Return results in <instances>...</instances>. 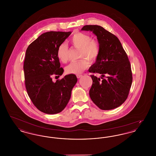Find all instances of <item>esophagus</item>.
Returning a JSON list of instances; mask_svg holds the SVG:
<instances>
[{
	"label": "esophagus",
	"instance_id": "34e87169",
	"mask_svg": "<svg viewBox=\"0 0 156 156\" xmlns=\"http://www.w3.org/2000/svg\"><path fill=\"white\" fill-rule=\"evenodd\" d=\"M82 76V74H77L76 75V77L78 78H81Z\"/></svg>",
	"mask_w": 156,
	"mask_h": 156
}]
</instances>
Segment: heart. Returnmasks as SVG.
I'll return each mask as SVG.
<instances>
[{"label": "heart", "instance_id": "b5f03b06", "mask_svg": "<svg viewBox=\"0 0 156 156\" xmlns=\"http://www.w3.org/2000/svg\"><path fill=\"white\" fill-rule=\"evenodd\" d=\"M69 41L75 48L80 49L79 57L82 58L69 64L66 67V71L67 74H78L89 66L88 60L90 62L97 60L101 51L100 44L97 40L92 39L89 35L81 32L75 33L71 37ZM68 52V45L64 43L61 44L57 51L58 59L62 63L67 62Z\"/></svg>", "mask_w": 156, "mask_h": 156}]
</instances>
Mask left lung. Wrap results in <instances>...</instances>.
<instances>
[{"label":"left lung","instance_id":"1","mask_svg":"<svg viewBox=\"0 0 156 156\" xmlns=\"http://www.w3.org/2000/svg\"><path fill=\"white\" fill-rule=\"evenodd\" d=\"M81 30L91 31L97 36L101 51L89 72L102 75L101 79L90 75L92 85L89 96L102 110L119 107L127 98L132 83L131 66L118 38L98 25H86Z\"/></svg>","mask_w":156,"mask_h":156}]
</instances>
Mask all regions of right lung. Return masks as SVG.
I'll return each mask as SVG.
<instances>
[{
    "label": "right lung",
    "mask_w": 156,
    "mask_h": 156,
    "mask_svg": "<svg viewBox=\"0 0 156 156\" xmlns=\"http://www.w3.org/2000/svg\"><path fill=\"white\" fill-rule=\"evenodd\" d=\"M71 32L48 31L27 47L24 61L25 85L28 95L37 109L47 114L58 113L66 107L77 82L74 74L66 75L55 82L52 76L62 74L57 51Z\"/></svg>",
    "instance_id": "1"
}]
</instances>
